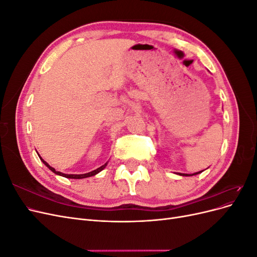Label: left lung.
<instances>
[{"label":"left lung","mask_w":257,"mask_h":257,"mask_svg":"<svg viewBox=\"0 0 257 257\" xmlns=\"http://www.w3.org/2000/svg\"><path fill=\"white\" fill-rule=\"evenodd\" d=\"M200 173H203V170H201V172H198V173H194V174H181V173H178L177 175H179V176H185V177H189V176H195V175H198V174H200Z\"/></svg>","instance_id":"obj_1"}]
</instances>
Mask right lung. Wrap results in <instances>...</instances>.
Listing matches in <instances>:
<instances>
[{
    "mask_svg": "<svg viewBox=\"0 0 257 257\" xmlns=\"http://www.w3.org/2000/svg\"><path fill=\"white\" fill-rule=\"evenodd\" d=\"M38 157H40V154H38ZM40 159H41V161L44 163V164L47 166L52 173H54L56 175H59V176H62V177H65V178H69V179H83V178H88V177H92V176H95V175H97L99 172H102V170L107 166V164H108V162H106L104 165H102L100 167H98L97 169H94V170H92V172H90V173H87V174H81V175H74V174H69V175H67V174H63V173H60V172H57L56 169H54L53 167H51L47 162L46 161H44L41 157H40Z\"/></svg>",
    "mask_w": 257,
    "mask_h": 257,
    "instance_id": "add662e5",
    "label": "right lung"
}]
</instances>
